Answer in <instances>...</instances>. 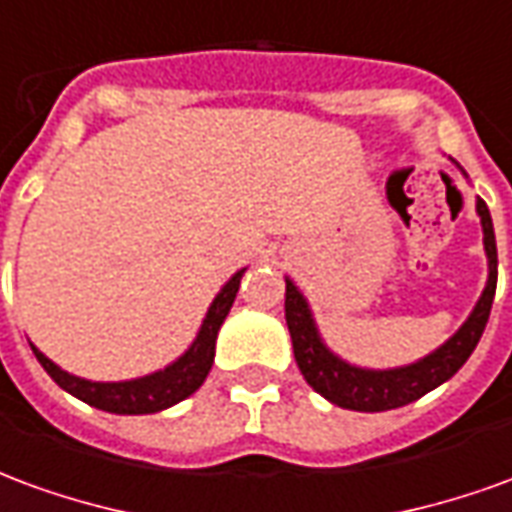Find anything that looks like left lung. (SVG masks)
Here are the masks:
<instances>
[{
    "instance_id": "8db88e82",
    "label": "left lung",
    "mask_w": 512,
    "mask_h": 512,
    "mask_svg": "<svg viewBox=\"0 0 512 512\" xmlns=\"http://www.w3.org/2000/svg\"><path fill=\"white\" fill-rule=\"evenodd\" d=\"M450 161L461 169L463 178H469L455 158ZM474 208L483 224V249L488 257V279H485L483 293L461 329L452 334L447 343H441L436 351H430L428 356H422L411 365L376 370V367H359L345 362L343 356H337L323 343L310 301L296 288L293 279L285 277V321H288L290 340H293L296 365L318 395L326 397L334 406L351 408V411H389V408H400L428 395L430 389L450 381L466 365V359L472 356L483 337L496 293L494 222H491L488 205L480 197L474 202Z\"/></svg>"
}]
</instances>
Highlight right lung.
<instances>
[{"instance_id": "obj_1", "label": "right lung", "mask_w": 512, "mask_h": 512, "mask_svg": "<svg viewBox=\"0 0 512 512\" xmlns=\"http://www.w3.org/2000/svg\"><path fill=\"white\" fill-rule=\"evenodd\" d=\"M244 271L246 268L235 271L233 277L224 282L222 290L216 293V299L211 301V307L205 312V318H202L197 337L164 370H156V373H147V376L139 378H128V381H90V378H79L68 373V370H62L43 351H38L35 345L29 343L32 354L38 356L43 370L68 395L79 397L87 406L101 408V411H109V414H156V411H164V408L175 406L180 400L194 395L211 373L216 337H219V329H222L227 312L233 307Z\"/></svg>"}]
</instances>
